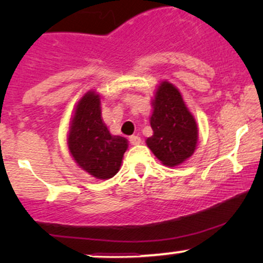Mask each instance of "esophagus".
Masks as SVG:
<instances>
[{
  "label": "esophagus",
  "instance_id": "esophagus-1",
  "mask_svg": "<svg viewBox=\"0 0 263 263\" xmlns=\"http://www.w3.org/2000/svg\"><path fill=\"white\" fill-rule=\"evenodd\" d=\"M129 143H131L132 146H137V144L141 143V138L138 137V136H131V137H129Z\"/></svg>",
  "mask_w": 263,
  "mask_h": 263
}]
</instances>
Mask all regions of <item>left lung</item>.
Wrapping results in <instances>:
<instances>
[{
    "label": "left lung",
    "mask_w": 263,
    "mask_h": 263,
    "mask_svg": "<svg viewBox=\"0 0 263 263\" xmlns=\"http://www.w3.org/2000/svg\"><path fill=\"white\" fill-rule=\"evenodd\" d=\"M149 117L153 135L147 147L167 167L182 164L193 156L198 143V126L179 90L170 81L157 86Z\"/></svg>",
    "instance_id": "left-lung-1"
}]
</instances>
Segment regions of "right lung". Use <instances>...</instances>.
Wrapping results in <instances>:
<instances>
[{
  "label": "right lung",
  "instance_id": "1",
  "mask_svg": "<svg viewBox=\"0 0 263 263\" xmlns=\"http://www.w3.org/2000/svg\"><path fill=\"white\" fill-rule=\"evenodd\" d=\"M68 149L78 165L96 179H110L121 167L128 141L110 134L101 117L100 95L89 90L77 102L66 136Z\"/></svg>",
  "mask_w": 263,
  "mask_h": 263
}]
</instances>
